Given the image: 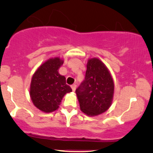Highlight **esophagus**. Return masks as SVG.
I'll list each match as a JSON object with an SVG mask.
<instances>
[{
  "label": "esophagus",
  "mask_w": 153,
  "mask_h": 153,
  "mask_svg": "<svg viewBox=\"0 0 153 153\" xmlns=\"http://www.w3.org/2000/svg\"><path fill=\"white\" fill-rule=\"evenodd\" d=\"M71 87H72V91H73V92H75V89H76V85H75V84H72V85L71 86Z\"/></svg>",
  "instance_id": "esophagus-1"
}]
</instances>
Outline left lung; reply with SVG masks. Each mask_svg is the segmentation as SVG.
<instances>
[{"label": "left lung", "mask_w": 153, "mask_h": 153, "mask_svg": "<svg viewBox=\"0 0 153 153\" xmlns=\"http://www.w3.org/2000/svg\"><path fill=\"white\" fill-rule=\"evenodd\" d=\"M81 110L89 116L106 112L112 102L114 82L109 69L98 58L88 60L85 79L75 90Z\"/></svg>", "instance_id": "obj_1"}]
</instances>
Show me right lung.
Wrapping results in <instances>:
<instances>
[{"label": "right lung", "instance_id": "right-lung-1", "mask_svg": "<svg viewBox=\"0 0 153 153\" xmlns=\"http://www.w3.org/2000/svg\"><path fill=\"white\" fill-rule=\"evenodd\" d=\"M63 64L64 61L58 57L49 58L32 75L29 94L33 104L41 111L52 112L58 109L63 97L72 92L65 77L58 73Z\"/></svg>", "mask_w": 153, "mask_h": 153}]
</instances>
